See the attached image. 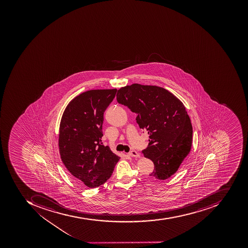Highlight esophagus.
Returning a JSON list of instances; mask_svg holds the SVG:
<instances>
[{"label":"esophagus","mask_w":248,"mask_h":248,"mask_svg":"<svg viewBox=\"0 0 248 248\" xmlns=\"http://www.w3.org/2000/svg\"><path fill=\"white\" fill-rule=\"evenodd\" d=\"M129 155L131 157H135V158H140V156L139 153L136 151L130 152V153H129Z\"/></svg>","instance_id":"34e87169"}]
</instances>
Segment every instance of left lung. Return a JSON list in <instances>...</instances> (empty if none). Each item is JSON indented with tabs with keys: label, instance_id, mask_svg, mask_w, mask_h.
<instances>
[{
	"label": "left lung",
	"instance_id": "obj_1",
	"mask_svg": "<svg viewBox=\"0 0 248 248\" xmlns=\"http://www.w3.org/2000/svg\"><path fill=\"white\" fill-rule=\"evenodd\" d=\"M117 101L137 114L140 128L150 135L142 151L154 163L150 175L170 178L191 149L193 127L184 104L165 89L138 83L118 90Z\"/></svg>",
	"mask_w": 248,
	"mask_h": 248
}]
</instances>
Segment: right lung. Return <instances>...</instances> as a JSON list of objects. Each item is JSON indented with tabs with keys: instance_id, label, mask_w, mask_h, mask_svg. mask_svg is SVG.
<instances>
[{
	"instance_id": "add662e5",
	"label": "right lung",
	"mask_w": 248,
	"mask_h": 248,
	"mask_svg": "<svg viewBox=\"0 0 248 248\" xmlns=\"http://www.w3.org/2000/svg\"><path fill=\"white\" fill-rule=\"evenodd\" d=\"M116 93V89L85 92L70 101L61 120V158L71 177L90 188L106 183L120 159L101 142L104 112Z\"/></svg>"
}]
</instances>
